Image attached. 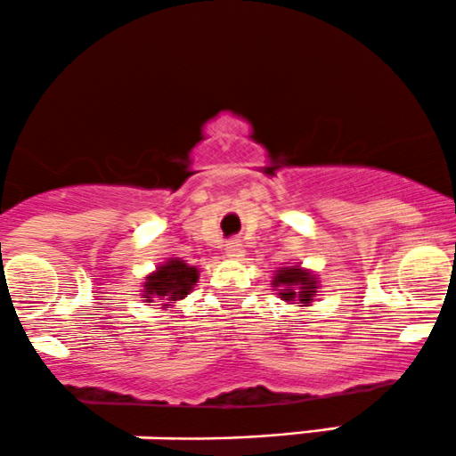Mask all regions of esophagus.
I'll list each match as a JSON object with an SVG mask.
<instances>
[{"instance_id": "1", "label": "esophagus", "mask_w": 456, "mask_h": 456, "mask_svg": "<svg viewBox=\"0 0 456 456\" xmlns=\"http://www.w3.org/2000/svg\"><path fill=\"white\" fill-rule=\"evenodd\" d=\"M224 253H227V257H242V244L238 242V240H229L227 244H224Z\"/></svg>"}]
</instances>
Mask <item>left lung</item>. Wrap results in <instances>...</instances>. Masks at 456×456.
<instances>
[{
  "mask_svg": "<svg viewBox=\"0 0 456 456\" xmlns=\"http://www.w3.org/2000/svg\"><path fill=\"white\" fill-rule=\"evenodd\" d=\"M273 288H279V297L285 303H297L305 307L314 301V294L318 289L316 274L298 266H289L277 270V277L273 279Z\"/></svg>",
  "mask_w": 456,
  "mask_h": 456,
  "instance_id": "8db88e82",
  "label": "left lung"
}]
</instances>
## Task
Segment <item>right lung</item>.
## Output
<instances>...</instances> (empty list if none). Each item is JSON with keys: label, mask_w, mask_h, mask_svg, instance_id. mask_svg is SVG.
Instances as JSON below:
<instances>
[{"label": "right lung", "mask_w": 456, "mask_h": 456, "mask_svg": "<svg viewBox=\"0 0 456 456\" xmlns=\"http://www.w3.org/2000/svg\"><path fill=\"white\" fill-rule=\"evenodd\" d=\"M199 279V270L188 266L183 259L171 257L167 264H162L155 273H151L144 281L142 298L147 303L162 301L164 307H171L175 301L186 298V294L194 288Z\"/></svg>", "instance_id": "1"}]
</instances>
